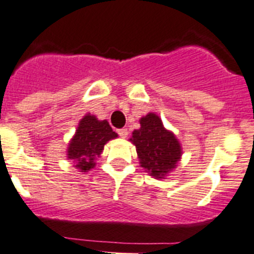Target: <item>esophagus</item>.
Here are the masks:
<instances>
[{"instance_id": "esophagus-1", "label": "esophagus", "mask_w": 254, "mask_h": 254, "mask_svg": "<svg viewBox=\"0 0 254 254\" xmlns=\"http://www.w3.org/2000/svg\"><path fill=\"white\" fill-rule=\"evenodd\" d=\"M118 134H119L123 139H125L127 136V129H119L118 130Z\"/></svg>"}]
</instances>
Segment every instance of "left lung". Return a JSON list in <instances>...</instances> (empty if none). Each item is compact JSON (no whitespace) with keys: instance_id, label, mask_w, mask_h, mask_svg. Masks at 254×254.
Masks as SVG:
<instances>
[{"instance_id":"left-lung-1","label":"left lung","mask_w":254,"mask_h":254,"mask_svg":"<svg viewBox=\"0 0 254 254\" xmlns=\"http://www.w3.org/2000/svg\"><path fill=\"white\" fill-rule=\"evenodd\" d=\"M140 127L134 130L130 141L136 148L140 167L155 179H165L182 159V144L175 134L163 124L159 115L141 116Z\"/></svg>"}]
</instances>
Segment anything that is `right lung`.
<instances>
[{
    "label": "right lung",
    "instance_id": "obj_1",
    "mask_svg": "<svg viewBox=\"0 0 254 254\" xmlns=\"http://www.w3.org/2000/svg\"><path fill=\"white\" fill-rule=\"evenodd\" d=\"M116 138L118 134L113 131L108 120H99L87 113L79 122L76 131L68 143L66 158L72 160L75 169L87 173L95 168L105 144Z\"/></svg>",
    "mask_w": 254,
    "mask_h": 254
}]
</instances>
